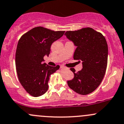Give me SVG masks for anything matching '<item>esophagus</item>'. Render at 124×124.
Here are the masks:
<instances>
[{
    "label": "esophagus",
    "instance_id": "esophagus-1",
    "mask_svg": "<svg viewBox=\"0 0 124 124\" xmlns=\"http://www.w3.org/2000/svg\"><path fill=\"white\" fill-rule=\"evenodd\" d=\"M61 68H62V69H64L65 67L64 66H61Z\"/></svg>",
    "mask_w": 124,
    "mask_h": 124
}]
</instances>
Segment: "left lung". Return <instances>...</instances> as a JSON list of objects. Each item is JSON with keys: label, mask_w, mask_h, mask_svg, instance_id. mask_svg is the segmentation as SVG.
<instances>
[{"label": "left lung", "mask_w": 124, "mask_h": 124, "mask_svg": "<svg viewBox=\"0 0 124 124\" xmlns=\"http://www.w3.org/2000/svg\"><path fill=\"white\" fill-rule=\"evenodd\" d=\"M65 35L77 47L74 59L82 61L83 65V68L77 73L70 69L74 77L67 81L68 85L80 95L91 93L99 86L106 73L108 57L106 38L102 33L91 27L67 31Z\"/></svg>", "instance_id": "obj_1"}]
</instances>
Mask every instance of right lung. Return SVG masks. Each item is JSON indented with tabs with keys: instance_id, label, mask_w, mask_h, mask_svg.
I'll use <instances>...</instances> for the list:
<instances>
[{
	"instance_id": "1",
	"label": "right lung",
	"mask_w": 124,
	"mask_h": 124,
	"mask_svg": "<svg viewBox=\"0 0 124 124\" xmlns=\"http://www.w3.org/2000/svg\"><path fill=\"white\" fill-rule=\"evenodd\" d=\"M64 32L39 26L23 35L18 41L16 71L21 85L31 95L39 97L48 90L50 76L60 67H51L42 62L44 56L49 55L52 43L61 38Z\"/></svg>"
}]
</instances>
